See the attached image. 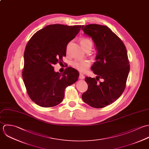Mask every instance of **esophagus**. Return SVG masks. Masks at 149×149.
<instances>
[{
  "mask_svg": "<svg viewBox=\"0 0 149 149\" xmlns=\"http://www.w3.org/2000/svg\"><path fill=\"white\" fill-rule=\"evenodd\" d=\"M79 79H84L85 78V77H84V75L83 74H79Z\"/></svg>",
  "mask_w": 149,
  "mask_h": 149,
  "instance_id": "obj_1",
  "label": "esophagus"
}]
</instances>
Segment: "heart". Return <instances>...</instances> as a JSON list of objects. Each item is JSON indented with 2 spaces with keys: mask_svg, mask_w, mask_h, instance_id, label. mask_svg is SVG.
Returning a JSON list of instances; mask_svg holds the SVG:
<instances>
[{
  "mask_svg": "<svg viewBox=\"0 0 149 149\" xmlns=\"http://www.w3.org/2000/svg\"><path fill=\"white\" fill-rule=\"evenodd\" d=\"M81 44L84 49L89 45H92L91 41L86 38H82L81 40ZM90 65L89 60H75L72 61L71 65L81 72H86Z\"/></svg>",
  "mask_w": 149,
  "mask_h": 149,
  "instance_id": "b5f03b06",
  "label": "heart"
}]
</instances>
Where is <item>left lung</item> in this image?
<instances>
[{
    "label": "left lung",
    "mask_w": 149,
    "mask_h": 149,
    "mask_svg": "<svg viewBox=\"0 0 149 149\" xmlns=\"http://www.w3.org/2000/svg\"><path fill=\"white\" fill-rule=\"evenodd\" d=\"M81 29L93 40L97 55L91 70L95 78L86 77L88 89L82 95L83 101L95 108L114 102L125 88L130 72L126 48L123 41L108 27L97 24L83 25ZM103 81L97 83V80Z\"/></svg>",
    "instance_id": "8db88e82"
}]
</instances>
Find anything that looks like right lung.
<instances>
[{
  "label": "right lung",
  "mask_w": 149,
  "mask_h": 149,
  "mask_svg": "<svg viewBox=\"0 0 149 149\" xmlns=\"http://www.w3.org/2000/svg\"><path fill=\"white\" fill-rule=\"evenodd\" d=\"M81 25H49L37 31L28 42L24 52L22 77L31 100L41 107H53L63 101L65 89L76 82L79 72L72 67L62 74L54 65L63 61L68 43Z\"/></svg>",
  "instance_id": "add662e5"
}]
</instances>
